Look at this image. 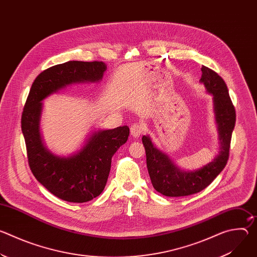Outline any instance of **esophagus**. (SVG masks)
I'll return each instance as SVG.
<instances>
[{
	"label": "esophagus",
	"instance_id": "esophagus-1",
	"mask_svg": "<svg viewBox=\"0 0 257 257\" xmlns=\"http://www.w3.org/2000/svg\"><path fill=\"white\" fill-rule=\"evenodd\" d=\"M143 132V125L140 123H135L130 127V133L134 138H138Z\"/></svg>",
	"mask_w": 257,
	"mask_h": 257
}]
</instances>
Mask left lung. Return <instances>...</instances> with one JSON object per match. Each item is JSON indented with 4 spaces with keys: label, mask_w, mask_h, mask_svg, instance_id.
I'll return each mask as SVG.
<instances>
[{
    "label": "left lung",
    "mask_w": 257,
    "mask_h": 257,
    "mask_svg": "<svg viewBox=\"0 0 257 257\" xmlns=\"http://www.w3.org/2000/svg\"><path fill=\"white\" fill-rule=\"evenodd\" d=\"M199 80L212 95L213 113L218 132L219 151L208 164L193 171L180 169L168 155L160 151L149 135L142 136L146 154V166L154 188L165 196L181 197L197 193L206 188L227 165L236 122L235 107L229 95L228 87L217 73L202 66Z\"/></svg>",
    "instance_id": "8db88e82"
}]
</instances>
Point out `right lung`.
<instances>
[{
	"mask_svg": "<svg viewBox=\"0 0 257 257\" xmlns=\"http://www.w3.org/2000/svg\"><path fill=\"white\" fill-rule=\"evenodd\" d=\"M103 62L69 61L53 66L35 78L21 118L29 168L52 194L68 202L82 203L104 189L112 158L129 136L128 126L91 132L81 149L68 157L47 149L41 134L43 100L73 84L94 83L102 79Z\"/></svg>",
	"mask_w": 257,
	"mask_h": 257,
	"instance_id": "obj_1",
	"label": "right lung"
}]
</instances>
